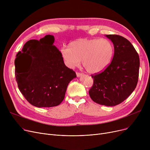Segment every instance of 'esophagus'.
Wrapping results in <instances>:
<instances>
[{"instance_id": "34e87169", "label": "esophagus", "mask_w": 150, "mask_h": 150, "mask_svg": "<svg viewBox=\"0 0 150 150\" xmlns=\"http://www.w3.org/2000/svg\"><path fill=\"white\" fill-rule=\"evenodd\" d=\"M83 75L82 73H79V72H76V76L77 77H80L81 76Z\"/></svg>"}]
</instances>
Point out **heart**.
<instances>
[{
	"label": "heart",
	"mask_w": 150,
	"mask_h": 150,
	"mask_svg": "<svg viewBox=\"0 0 150 150\" xmlns=\"http://www.w3.org/2000/svg\"><path fill=\"white\" fill-rule=\"evenodd\" d=\"M114 54L113 44L106 39L80 38L73 41L69 47H62L61 57L66 65L74 68L82 64L88 72L97 74L111 64Z\"/></svg>",
	"instance_id": "heart-1"
}]
</instances>
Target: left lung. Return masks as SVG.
<instances>
[{
    "instance_id": "obj_1",
    "label": "left lung",
    "mask_w": 150,
    "mask_h": 150,
    "mask_svg": "<svg viewBox=\"0 0 150 150\" xmlns=\"http://www.w3.org/2000/svg\"><path fill=\"white\" fill-rule=\"evenodd\" d=\"M106 36L114 44V57L103 72L92 75L93 84L89 93L96 103L114 106L127 99L136 88L140 59L128 39L116 35Z\"/></svg>"
}]
</instances>
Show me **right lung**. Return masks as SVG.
Here are the masks:
<instances>
[{
    "instance_id": "obj_1",
    "label": "right lung",
    "mask_w": 150,
    "mask_h": 150,
    "mask_svg": "<svg viewBox=\"0 0 150 150\" xmlns=\"http://www.w3.org/2000/svg\"><path fill=\"white\" fill-rule=\"evenodd\" d=\"M54 36L31 39L23 45L14 61L15 76L19 91L29 103L38 108L59 105L69 83L76 77L68 68L61 52L53 45Z\"/></svg>"
}]
</instances>
